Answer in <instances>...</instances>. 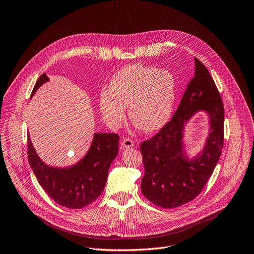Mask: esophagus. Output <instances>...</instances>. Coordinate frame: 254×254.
Returning a JSON list of instances; mask_svg holds the SVG:
<instances>
[{
    "instance_id": "34e87169",
    "label": "esophagus",
    "mask_w": 254,
    "mask_h": 254,
    "mask_svg": "<svg viewBox=\"0 0 254 254\" xmlns=\"http://www.w3.org/2000/svg\"><path fill=\"white\" fill-rule=\"evenodd\" d=\"M120 143H121V147L122 148H130V147L134 146V141H133V140L128 139V138L122 139Z\"/></svg>"
}]
</instances>
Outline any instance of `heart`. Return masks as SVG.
<instances>
[{
	"mask_svg": "<svg viewBox=\"0 0 254 254\" xmlns=\"http://www.w3.org/2000/svg\"><path fill=\"white\" fill-rule=\"evenodd\" d=\"M176 94L177 82L171 71L141 64H127L113 75L110 89L100 91V114L109 127L117 129L128 106L134 127L153 133L170 120Z\"/></svg>",
	"mask_w": 254,
	"mask_h": 254,
	"instance_id": "heart-1",
	"label": "heart"
}]
</instances>
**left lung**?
Instances as JSON below:
<instances>
[{
    "instance_id": "8db88e82",
    "label": "left lung",
    "mask_w": 254,
    "mask_h": 254,
    "mask_svg": "<svg viewBox=\"0 0 254 254\" xmlns=\"http://www.w3.org/2000/svg\"><path fill=\"white\" fill-rule=\"evenodd\" d=\"M194 76L187 83L172 120L140 145L144 164L141 190L162 208H175L193 200L209 180L223 147L224 107L208 70L194 59ZM200 111L210 119L209 136L201 151L190 156L184 141L185 127Z\"/></svg>"
}]
</instances>
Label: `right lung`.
<instances>
[{
    "mask_svg": "<svg viewBox=\"0 0 254 254\" xmlns=\"http://www.w3.org/2000/svg\"><path fill=\"white\" fill-rule=\"evenodd\" d=\"M49 81L46 73L37 79L31 97ZM119 137L113 133H94L92 143L79 161L69 166L46 164L28 134V161L44 190L65 208L80 209L95 201L107 183L109 168L118 154Z\"/></svg>",
    "mask_w": 254,
    "mask_h": 254,
    "instance_id": "obj_1",
    "label": "right lung"
}]
</instances>
